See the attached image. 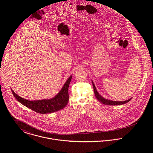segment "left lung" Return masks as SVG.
Wrapping results in <instances>:
<instances>
[{
	"label": "left lung",
	"mask_w": 153,
	"mask_h": 153,
	"mask_svg": "<svg viewBox=\"0 0 153 153\" xmlns=\"http://www.w3.org/2000/svg\"><path fill=\"white\" fill-rule=\"evenodd\" d=\"M92 83L93 85V87H94V94L95 95L96 98L101 103H102L104 105H123L124 104L128 102H129L132 98L126 100V101H112V100H109L108 99H106L104 97H102L97 91L96 87L93 82V81H92Z\"/></svg>",
	"instance_id": "obj_1"
}]
</instances>
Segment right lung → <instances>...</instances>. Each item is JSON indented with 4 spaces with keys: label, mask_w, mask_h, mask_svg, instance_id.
Masks as SVG:
<instances>
[{
    "label": "right lung",
    "mask_w": 153,
    "mask_h": 153,
    "mask_svg": "<svg viewBox=\"0 0 153 153\" xmlns=\"http://www.w3.org/2000/svg\"><path fill=\"white\" fill-rule=\"evenodd\" d=\"M72 75L66 80L59 92L51 98L39 100H28L16 94L11 88L12 92L15 98L24 106L40 114H48L63 109L69 101L68 88Z\"/></svg>",
    "instance_id": "1"
}]
</instances>
